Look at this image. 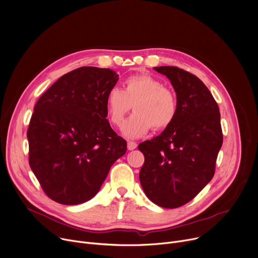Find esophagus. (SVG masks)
<instances>
[{"mask_svg": "<svg viewBox=\"0 0 258 258\" xmlns=\"http://www.w3.org/2000/svg\"><path fill=\"white\" fill-rule=\"evenodd\" d=\"M136 148H137V143L136 142H132V141L127 142V149L128 150H134Z\"/></svg>", "mask_w": 258, "mask_h": 258, "instance_id": "obj_1", "label": "esophagus"}]
</instances>
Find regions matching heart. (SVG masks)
Instances as JSON below:
<instances>
[{"instance_id": "heart-1", "label": "heart", "mask_w": 258, "mask_h": 258, "mask_svg": "<svg viewBox=\"0 0 258 258\" xmlns=\"http://www.w3.org/2000/svg\"><path fill=\"white\" fill-rule=\"evenodd\" d=\"M106 105L111 122L117 126L121 125L134 106L136 112L121 127L123 136L131 139L147 134L152 127L155 131L168 128L178 113L175 93L147 74L126 78L123 89L112 87L107 95Z\"/></svg>"}]
</instances>
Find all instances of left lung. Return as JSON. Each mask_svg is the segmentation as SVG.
Here are the masks:
<instances>
[{
	"mask_svg": "<svg viewBox=\"0 0 258 258\" xmlns=\"http://www.w3.org/2000/svg\"><path fill=\"white\" fill-rule=\"evenodd\" d=\"M176 92L174 122L138 146L145 156L139 178L147 198L173 209L190 202L212 180L223 137L220 112L208 87L177 67H154Z\"/></svg>",
	"mask_w": 258,
	"mask_h": 258,
	"instance_id": "left-lung-1",
	"label": "left lung"
}]
</instances>
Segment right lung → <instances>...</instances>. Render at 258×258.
<instances>
[{"label":"right lung","mask_w":258,"mask_h":258,"mask_svg":"<svg viewBox=\"0 0 258 258\" xmlns=\"http://www.w3.org/2000/svg\"><path fill=\"white\" fill-rule=\"evenodd\" d=\"M118 79L113 70L82 67L61 76L38 100L27 134L29 160L54 202L89 201L125 154L126 141L106 118L107 95Z\"/></svg>","instance_id":"1"}]
</instances>
